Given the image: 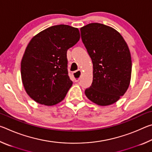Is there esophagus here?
<instances>
[{"label":"esophagus","instance_id":"34e87169","mask_svg":"<svg viewBox=\"0 0 152 152\" xmlns=\"http://www.w3.org/2000/svg\"><path fill=\"white\" fill-rule=\"evenodd\" d=\"M82 74V71L81 70H78L76 72H73V76H74V82H78L80 78V74ZM76 75H79V77L78 78H76L75 77V76Z\"/></svg>","mask_w":152,"mask_h":152}]
</instances>
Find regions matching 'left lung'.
<instances>
[{
  "label": "left lung",
  "mask_w": 152,
  "mask_h": 152,
  "mask_svg": "<svg viewBox=\"0 0 152 152\" xmlns=\"http://www.w3.org/2000/svg\"><path fill=\"white\" fill-rule=\"evenodd\" d=\"M80 33L93 64V80L86 96L100 106L115 103L130 84L132 62L127 43L117 30L101 23L86 25Z\"/></svg>",
  "instance_id": "1"
}]
</instances>
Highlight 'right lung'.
Listing matches in <instances>:
<instances>
[{
    "label": "right lung",
    "mask_w": 152,
    "mask_h": 152,
    "mask_svg": "<svg viewBox=\"0 0 152 152\" xmlns=\"http://www.w3.org/2000/svg\"><path fill=\"white\" fill-rule=\"evenodd\" d=\"M80 37L78 28L58 25L31 39L20 63V74L25 91L37 103L52 106L65 98L72 85L67 51Z\"/></svg>",
    "instance_id": "right-lung-1"
}]
</instances>
